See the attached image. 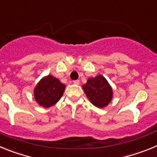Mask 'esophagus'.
Instances as JSON below:
<instances>
[{"instance_id": "34e87169", "label": "esophagus", "mask_w": 157, "mask_h": 157, "mask_svg": "<svg viewBox=\"0 0 157 157\" xmlns=\"http://www.w3.org/2000/svg\"><path fill=\"white\" fill-rule=\"evenodd\" d=\"M79 82H80L79 80H75V81H73V83H74V84H75V85H78V84H79Z\"/></svg>"}]
</instances>
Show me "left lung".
Listing matches in <instances>:
<instances>
[{
    "instance_id": "obj_1",
    "label": "left lung",
    "mask_w": 157,
    "mask_h": 157,
    "mask_svg": "<svg viewBox=\"0 0 157 157\" xmlns=\"http://www.w3.org/2000/svg\"><path fill=\"white\" fill-rule=\"evenodd\" d=\"M82 89L87 98L94 106L102 109L110 103L113 97V90L107 79L101 75L90 78Z\"/></svg>"
}]
</instances>
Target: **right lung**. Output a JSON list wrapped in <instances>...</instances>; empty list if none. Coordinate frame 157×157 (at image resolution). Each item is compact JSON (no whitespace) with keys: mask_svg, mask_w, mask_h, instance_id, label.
I'll return each instance as SVG.
<instances>
[{"mask_svg":"<svg viewBox=\"0 0 157 157\" xmlns=\"http://www.w3.org/2000/svg\"><path fill=\"white\" fill-rule=\"evenodd\" d=\"M65 85L54 76L43 77L34 90V99L40 106L48 108L59 101L63 96Z\"/></svg>","mask_w":157,"mask_h":157,"instance_id":"right-lung-1","label":"right lung"}]
</instances>
